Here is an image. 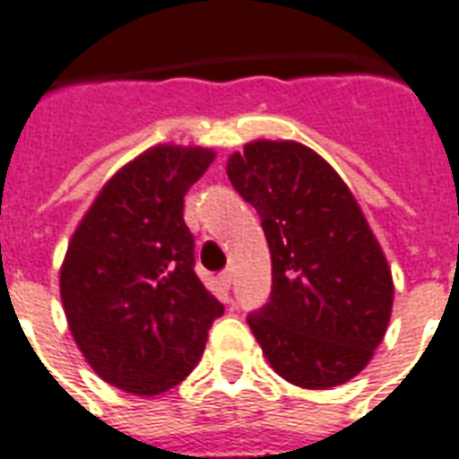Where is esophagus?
<instances>
[{
	"mask_svg": "<svg viewBox=\"0 0 459 459\" xmlns=\"http://www.w3.org/2000/svg\"><path fill=\"white\" fill-rule=\"evenodd\" d=\"M219 281L223 284V289H230V284H233V272H230V269H223L221 274H219Z\"/></svg>",
	"mask_w": 459,
	"mask_h": 459,
	"instance_id": "1",
	"label": "esophagus"
}]
</instances>
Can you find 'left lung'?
Returning <instances> with one entry per match:
<instances>
[{"instance_id":"8db88e82","label":"left lung","mask_w":459,"mask_h":459,"mask_svg":"<svg viewBox=\"0 0 459 459\" xmlns=\"http://www.w3.org/2000/svg\"><path fill=\"white\" fill-rule=\"evenodd\" d=\"M257 209L272 296L247 317L269 366L291 385L330 390L359 376L383 342L394 284L349 185L299 142L257 139L226 163Z\"/></svg>"}]
</instances>
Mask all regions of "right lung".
Wrapping results in <instances>:
<instances>
[{"instance_id": "add662e5", "label": "right lung", "mask_w": 459, "mask_h": 459, "mask_svg": "<svg viewBox=\"0 0 459 459\" xmlns=\"http://www.w3.org/2000/svg\"><path fill=\"white\" fill-rule=\"evenodd\" d=\"M204 146L159 144L103 185L69 240L59 296L76 346L117 390L156 397L204 354L223 306L195 274L185 195L212 166Z\"/></svg>"}]
</instances>
